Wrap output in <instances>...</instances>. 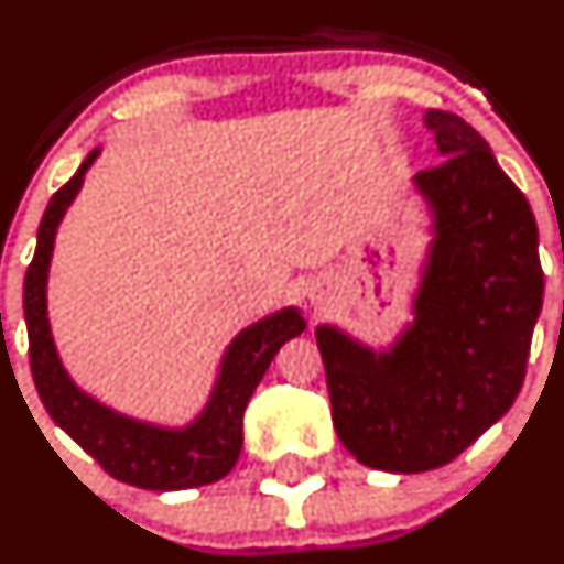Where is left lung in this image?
I'll list each match as a JSON object with an SVG mask.
<instances>
[{
	"mask_svg": "<svg viewBox=\"0 0 564 564\" xmlns=\"http://www.w3.org/2000/svg\"><path fill=\"white\" fill-rule=\"evenodd\" d=\"M425 126L444 161L414 177L433 215L414 323L379 352L317 328L333 427L357 463L387 474L452 463L511 409L543 306L524 193L459 115L427 110Z\"/></svg>",
	"mask_w": 564,
	"mask_h": 564,
	"instance_id": "1",
	"label": "left lung"
}]
</instances>
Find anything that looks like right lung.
Here are the masks:
<instances>
[{
	"label": "right lung",
	"mask_w": 564,
	"mask_h": 564,
	"mask_svg": "<svg viewBox=\"0 0 564 564\" xmlns=\"http://www.w3.org/2000/svg\"><path fill=\"white\" fill-rule=\"evenodd\" d=\"M101 150L86 161L64 187L53 193L37 231V250L23 280V314L29 330V362L47 414L118 481L139 489L172 492L204 487L234 468L241 452V416L284 341L306 328L295 306L258 319L228 344L217 381L202 414L185 427H161L112 411L83 392L66 373L47 319V269L58 223L83 187V177Z\"/></svg>",
	"instance_id": "obj_1"
}]
</instances>
